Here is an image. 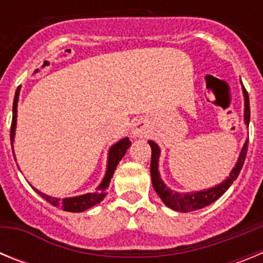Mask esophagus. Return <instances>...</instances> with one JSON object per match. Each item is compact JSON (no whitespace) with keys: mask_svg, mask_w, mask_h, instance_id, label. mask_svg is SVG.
<instances>
[{"mask_svg":"<svg viewBox=\"0 0 263 263\" xmlns=\"http://www.w3.org/2000/svg\"><path fill=\"white\" fill-rule=\"evenodd\" d=\"M147 130L148 126L146 124V121L139 120L133 125V134L136 137H145L147 134Z\"/></svg>","mask_w":263,"mask_h":263,"instance_id":"obj_1","label":"esophagus"}]
</instances>
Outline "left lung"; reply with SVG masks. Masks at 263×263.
Returning a JSON list of instances; mask_svg holds the SVG:
<instances>
[{"instance_id": "1", "label": "left lung", "mask_w": 263, "mask_h": 263, "mask_svg": "<svg viewBox=\"0 0 263 263\" xmlns=\"http://www.w3.org/2000/svg\"><path fill=\"white\" fill-rule=\"evenodd\" d=\"M243 89V99H245V110H243V118H245V124L249 126L250 121V106H249V95L246 92L245 87H242ZM248 143H249V139L246 141L245 145H243L242 150H241V154L238 157L236 166L233 167L232 173L229 174L224 182L220 183V184L215 185L212 188H208V190H204V191H197V192H187V194H180V192H175L173 190H170L159 176V171H158V160H159V154L160 150L158 147V145L153 141H148V145L152 147V163H150V174H152V182L153 187H154L155 192L159 195V197L162 199L164 204H166L168 208L174 211H178V212H191V211L201 210L204 206L210 205L213 201H216L220 196L224 195V192L227 191L228 188L231 187L233 180H236L238 174H240L241 168L243 166V162H245L246 153H248Z\"/></svg>"}]
</instances>
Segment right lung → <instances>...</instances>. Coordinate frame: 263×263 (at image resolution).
Listing matches in <instances>:
<instances>
[{"instance_id":"obj_1","label":"right lung","mask_w":263,"mask_h":263,"mask_svg":"<svg viewBox=\"0 0 263 263\" xmlns=\"http://www.w3.org/2000/svg\"><path fill=\"white\" fill-rule=\"evenodd\" d=\"M18 96H20V92H15V96H14V103H13V120H11V127H10V141H11V147H13L14 142V136H15V125H17V103H18ZM132 142L129 141V138H122L121 141H118L117 143L111 146L109 148L108 153V168H106L105 176H104L101 184L97 187V190L95 192H89V194L81 195V196H75V197H66V199H58V197L48 196L45 195L43 192L38 191L36 188H34L38 195H41L46 201L51 204L53 206H59L63 211H67V212H84L90 206L96 205L100 201L103 200L106 195V188L109 187V183H110V179L113 178V174H115V170L117 167V164L120 163V160L122 159L125 154H126V150L130 147ZM14 155V152H13Z\"/></svg>"}]
</instances>
